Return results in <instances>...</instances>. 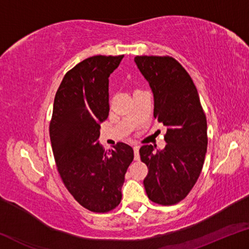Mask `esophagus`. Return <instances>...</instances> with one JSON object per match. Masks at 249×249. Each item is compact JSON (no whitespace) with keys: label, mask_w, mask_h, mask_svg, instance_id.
Here are the masks:
<instances>
[{"label":"esophagus","mask_w":249,"mask_h":249,"mask_svg":"<svg viewBox=\"0 0 249 249\" xmlns=\"http://www.w3.org/2000/svg\"><path fill=\"white\" fill-rule=\"evenodd\" d=\"M133 149H134V158L135 160H138L140 159V146L135 145L133 147Z\"/></svg>","instance_id":"34e87169"}]
</instances>
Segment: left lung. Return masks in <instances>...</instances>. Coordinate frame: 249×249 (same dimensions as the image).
<instances>
[{
	"mask_svg": "<svg viewBox=\"0 0 249 249\" xmlns=\"http://www.w3.org/2000/svg\"><path fill=\"white\" fill-rule=\"evenodd\" d=\"M135 62L154 93V117L167 127L163 150L142 146L148 167L144 179L154 203L174 205L195 187L208 148V125L196 84L179 61L170 56H136Z\"/></svg>",
	"mask_w": 249,
	"mask_h": 249,
	"instance_id": "obj_1",
	"label": "left lung"
}]
</instances>
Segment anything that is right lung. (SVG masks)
Instances as JSON below:
<instances>
[{"mask_svg":"<svg viewBox=\"0 0 249 249\" xmlns=\"http://www.w3.org/2000/svg\"><path fill=\"white\" fill-rule=\"evenodd\" d=\"M93 56L65 74L53 101L49 135L57 170L71 196L83 208L107 213L121 203L132 147L117 142L105 151L100 124L107 119L108 77L123 59Z\"/></svg>","mask_w":249,"mask_h":249,"instance_id":"add662e5","label":"right lung"}]
</instances>
